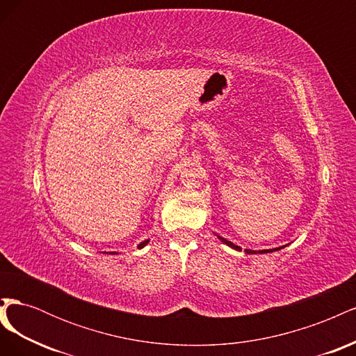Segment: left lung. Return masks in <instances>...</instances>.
Segmentation results:
<instances>
[{
  "label": "left lung",
  "mask_w": 356,
  "mask_h": 356,
  "mask_svg": "<svg viewBox=\"0 0 356 356\" xmlns=\"http://www.w3.org/2000/svg\"><path fill=\"white\" fill-rule=\"evenodd\" d=\"M218 238H220V236H218ZM221 239V242H224L225 245H229V246H232L233 248V250H239L241 251V248L238 246V245H234V243H232L230 241H227V239H224V238H220ZM277 250H281V248H275V250H263V251H258V254H266V252H273V251H277ZM246 251V254H257L255 251H250V250H245Z\"/></svg>",
  "instance_id": "8db88e82"
}]
</instances>
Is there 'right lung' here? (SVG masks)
Returning <instances> with one entry per match:
<instances>
[{"mask_svg": "<svg viewBox=\"0 0 356 356\" xmlns=\"http://www.w3.org/2000/svg\"><path fill=\"white\" fill-rule=\"evenodd\" d=\"M147 243H148V239H147V241H144V242H141V243H139V245H138V248H139V250H141V248H144Z\"/></svg>", "mask_w": 356, "mask_h": 356, "instance_id": "obj_1", "label": "right lung"}]
</instances>
